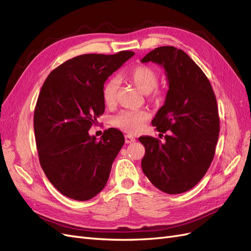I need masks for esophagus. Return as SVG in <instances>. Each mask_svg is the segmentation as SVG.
<instances>
[{
  "mask_svg": "<svg viewBox=\"0 0 251 251\" xmlns=\"http://www.w3.org/2000/svg\"><path fill=\"white\" fill-rule=\"evenodd\" d=\"M125 140H126V143H133V142L136 141V139L133 137L132 135H126Z\"/></svg>",
  "mask_w": 251,
  "mask_h": 251,
  "instance_id": "esophagus-1",
  "label": "esophagus"
}]
</instances>
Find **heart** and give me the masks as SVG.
I'll return each mask as SVG.
<instances>
[{
  "label": "heart",
  "mask_w": 251,
  "mask_h": 251,
  "mask_svg": "<svg viewBox=\"0 0 251 251\" xmlns=\"http://www.w3.org/2000/svg\"><path fill=\"white\" fill-rule=\"evenodd\" d=\"M127 80L139 89L140 92L148 94L154 91V97L158 98L160 92L155 88L158 85L159 75L158 72L150 66H137L134 67L130 72L126 75ZM118 81L115 78H111L105 83L102 90V98L104 103L108 107H112L116 102ZM150 118V113L143 109L136 110H123L113 117L112 123L116 127L127 133H138L140 132L144 124Z\"/></svg>",
  "instance_id": "1"
}]
</instances>
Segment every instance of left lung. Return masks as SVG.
Segmentation results:
<instances>
[{"label": "left lung", "mask_w": 251, "mask_h": 251, "mask_svg": "<svg viewBox=\"0 0 251 251\" xmlns=\"http://www.w3.org/2000/svg\"><path fill=\"white\" fill-rule=\"evenodd\" d=\"M164 68L169 82L165 101L151 125L165 141L142 136L144 175L158 189L171 195L193 188L214 159L220 132L217 100L206 75L186 53L158 47L141 59Z\"/></svg>", "instance_id": "1"}]
</instances>
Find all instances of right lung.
<instances>
[{"mask_svg": "<svg viewBox=\"0 0 251 251\" xmlns=\"http://www.w3.org/2000/svg\"><path fill=\"white\" fill-rule=\"evenodd\" d=\"M134 54H82L55 68L44 82L33 119L37 153L45 175L68 198L90 200L107 184L124 134L111 127L97 141L89 130L104 112L105 80Z\"/></svg>", "mask_w": 251, "mask_h": 251, "instance_id": "obj_1", "label": "right lung"}]
</instances>
